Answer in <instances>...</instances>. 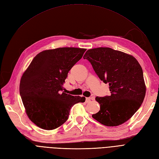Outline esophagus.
I'll list each match as a JSON object with an SVG mask.
<instances>
[{"instance_id":"34e87169","label":"esophagus","mask_w":159,"mask_h":159,"mask_svg":"<svg viewBox=\"0 0 159 159\" xmlns=\"http://www.w3.org/2000/svg\"><path fill=\"white\" fill-rule=\"evenodd\" d=\"M93 98H90V97H88V98H86V102H89L91 101V100H92Z\"/></svg>"}]
</instances>
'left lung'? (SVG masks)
<instances>
[{
	"label": "left lung",
	"instance_id": "1",
	"mask_svg": "<svg viewBox=\"0 0 159 159\" xmlns=\"http://www.w3.org/2000/svg\"><path fill=\"white\" fill-rule=\"evenodd\" d=\"M84 59L91 62L110 96L97 97L100 110L92 117L107 126H116L130 119L142 105L146 92L142 68L131 55L110 48L87 50Z\"/></svg>",
	"mask_w": 159,
	"mask_h": 159
}]
</instances>
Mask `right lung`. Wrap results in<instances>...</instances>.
Segmentation results:
<instances>
[{
    "instance_id": "1",
    "label": "right lung",
    "mask_w": 159,
    "mask_h": 159,
    "mask_svg": "<svg viewBox=\"0 0 159 159\" xmlns=\"http://www.w3.org/2000/svg\"><path fill=\"white\" fill-rule=\"evenodd\" d=\"M84 48H59L36 55L20 80V92L29 119L44 130L64 124L71 107L85 97L62 92L68 73L81 59Z\"/></svg>"
}]
</instances>
